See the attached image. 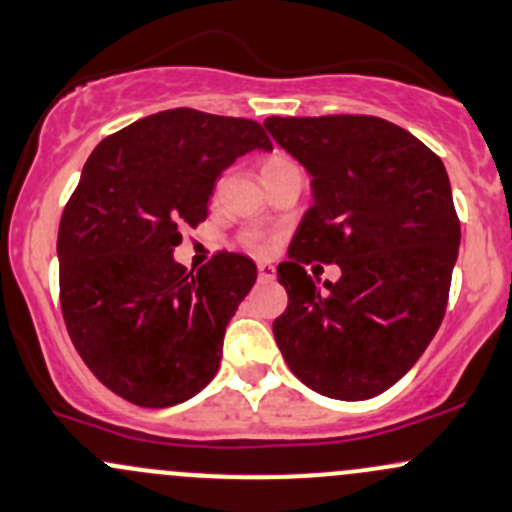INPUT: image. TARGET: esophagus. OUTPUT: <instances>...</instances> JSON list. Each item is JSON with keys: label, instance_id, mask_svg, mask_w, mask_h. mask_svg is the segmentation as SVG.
Segmentation results:
<instances>
[{"label": "esophagus", "instance_id": "esophagus-1", "mask_svg": "<svg viewBox=\"0 0 512 512\" xmlns=\"http://www.w3.org/2000/svg\"><path fill=\"white\" fill-rule=\"evenodd\" d=\"M257 277H260L262 282H272V279L277 277V272H274L272 265H267V262H262V265L257 267Z\"/></svg>", "mask_w": 512, "mask_h": 512}]
</instances>
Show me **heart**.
<instances>
[{
    "instance_id": "1",
    "label": "heart",
    "mask_w": 512,
    "mask_h": 512,
    "mask_svg": "<svg viewBox=\"0 0 512 512\" xmlns=\"http://www.w3.org/2000/svg\"><path fill=\"white\" fill-rule=\"evenodd\" d=\"M282 162H291V160H289V157H284V155H274V157H269V160L265 162V167L282 165ZM265 167H262V170H265ZM243 245L250 252H255V255H265V252L269 250V245H272V243H269V238H265V235H262V233H255V230H250V233L243 235Z\"/></svg>"
}]
</instances>
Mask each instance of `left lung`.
Returning <instances> with one entry per match:
<instances>
[{
	"label": "left lung",
	"mask_w": 512,
	"mask_h": 512,
	"mask_svg": "<svg viewBox=\"0 0 512 512\" xmlns=\"http://www.w3.org/2000/svg\"><path fill=\"white\" fill-rule=\"evenodd\" d=\"M265 128L313 177V206L277 267L289 306L274 340L308 389L372 398L418 362L445 318L462 238L447 170L376 116H269ZM311 261H335L343 277L318 287Z\"/></svg>",
	"instance_id": "1"
}]
</instances>
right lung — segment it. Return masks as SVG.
Listing matches in <instances>:
<instances>
[{
  "instance_id": "right-lung-1",
  "label": "right lung",
  "mask_w": 512,
  "mask_h": 512,
  "mask_svg": "<svg viewBox=\"0 0 512 512\" xmlns=\"http://www.w3.org/2000/svg\"><path fill=\"white\" fill-rule=\"evenodd\" d=\"M255 148L272 150L257 121L170 109L111 133L84 162L58 228L60 308L89 372L136 406L187 401L218 372L257 267L218 250L187 272L172 250L206 221L223 170Z\"/></svg>"
}]
</instances>
